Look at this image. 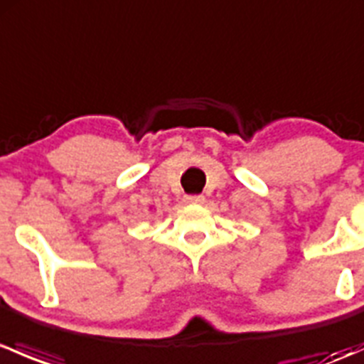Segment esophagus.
I'll list each match as a JSON object with an SVG mask.
<instances>
[{
  "mask_svg": "<svg viewBox=\"0 0 364 364\" xmlns=\"http://www.w3.org/2000/svg\"><path fill=\"white\" fill-rule=\"evenodd\" d=\"M186 203L203 204L204 203V196H203V193H197V196H186Z\"/></svg>",
  "mask_w": 364,
  "mask_h": 364,
  "instance_id": "esophagus-1",
  "label": "esophagus"
}]
</instances>
